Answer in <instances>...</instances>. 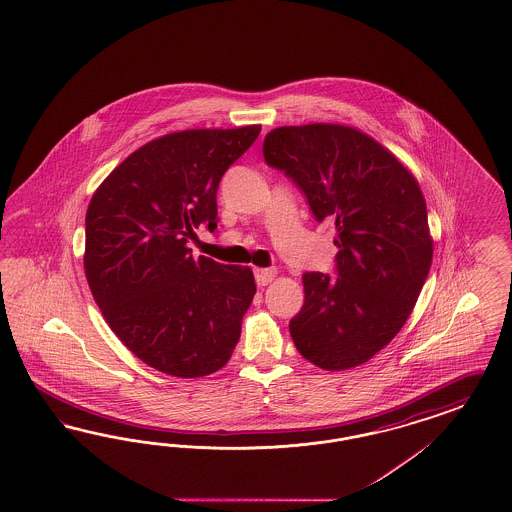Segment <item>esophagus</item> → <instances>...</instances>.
<instances>
[{"label": "esophagus", "instance_id": "obj_1", "mask_svg": "<svg viewBox=\"0 0 512 512\" xmlns=\"http://www.w3.org/2000/svg\"><path fill=\"white\" fill-rule=\"evenodd\" d=\"M274 278H276V268H255L257 285H268Z\"/></svg>", "mask_w": 512, "mask_h": 512}]
</instances>
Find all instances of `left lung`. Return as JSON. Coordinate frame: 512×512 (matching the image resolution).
<instances>
[{
	"label": "left lung",
	"instance_id": "8db88e82",
	"mask_svg": "<svg viewBox=\"0 0 512 512\" xmlns=\"http://www.w3.org/2000/svg\"><path fill=\"white\" fill-rule=\"evenodd\" d=\"M264 161L334 219L336 274L306 272L304 306L289 323L302 357L326 372L360 366L405 325L428 278L434 242L415 176L362 131L285 125L264 137Z\"/></svg>",
	"mask_w": 512,
	"mask_h": 512
}]
</instances>
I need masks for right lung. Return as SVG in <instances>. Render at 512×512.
<instances>
[{"label": "right lung", "mask_w": 512, "mask_h": 512, "mask_svg": "<svg viewBox=\"0 0 512 512\" xmlns=\"http://www.w3.org/2000/svg\"><path fill=\"white\" fill-rule=\"evenodd\" d=\"M261 125L187 129L144 144L97 187L86 212L84 270L125 347L159 372L223 368L255 296L248 266L195 259L187 242L217 227L221 176Z\"/></svg>", "instance_id": "obj_1"}]
</instances>
